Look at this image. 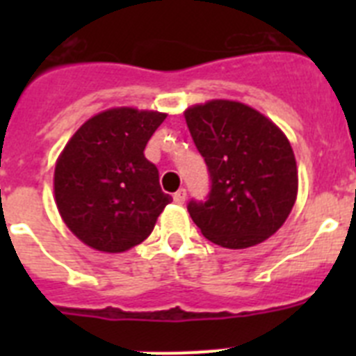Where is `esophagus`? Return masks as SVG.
<instances>
[{"instance_id":"34e87169","label":"esophagus","mask_w":356,"mask_h":356,"mask_svg":"<svg viewBox=\"0 0 356 356\" xmlns=\"http://www.w3.org/2000/svg\"><path fill=\"white\" fill-rule=\"evenodd\" d=\"M185 197H187V191H185V188H178L175 193V196H172V200H175V203H178V205H184Z\"/></svg>"}]
</instances>
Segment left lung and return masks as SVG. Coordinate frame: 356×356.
<instances>
[{
    "instance_id": "left-lung-1",
    "label": "left lung",
    "mask_w": 356,
    "mask_h": 356,
    "mask_svg": "<svg viewBox=\"0 0 356 356\" xmlns=\"http://www.w3.org/2000/svg\"><path fill=\"white\" fill-rule=\"evenodd\" d=\"M210 193L188 213L209 241L244 250L271 237L294 207L298 169L284 131L251 106L213 99L185 110Z\"/></svg>"
}]
</instances>
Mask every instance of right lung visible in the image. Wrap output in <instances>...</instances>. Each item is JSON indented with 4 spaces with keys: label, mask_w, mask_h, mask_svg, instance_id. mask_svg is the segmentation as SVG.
<instances>
[{
    "label": "right lung",
    "mask_w": 356,
    "mask_h": 356,
    "mask_svg": "<svg viewBox=\"0 0 356 356\" xmlns=\"http://www.w3.org/2000/svg\"><path fill=\"white\" fill-rule=\"evenodd\" d=\"M165 119L149 110L110 108L83 122L55 168V201L62 219L87 246L121 253L153 232L172 197L144 147Z\"/></svg>",
    "instance_id": "right-lung-1"
}]
</instances>
